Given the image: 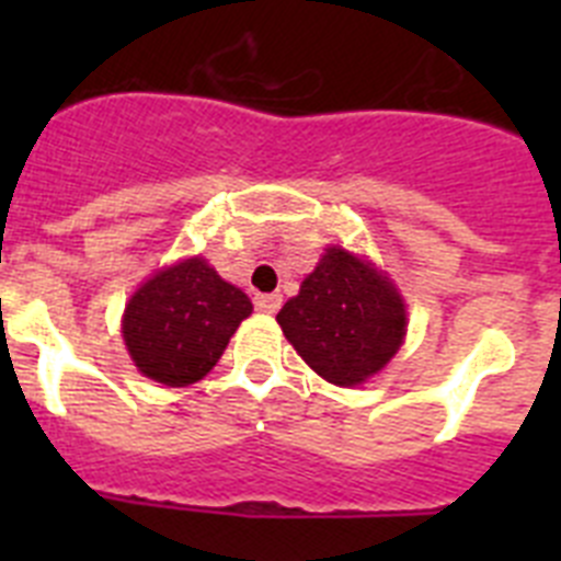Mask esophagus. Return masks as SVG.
Here are the masks:
<instances>
[{"mask_svg": "<svg viewBox=\"0 0 561 561\" xmlns=\"http://www.w3.org/2000/svg\"><path fill=\"white\" fill-rule=\"evenodd\" d=\"M255 309L261 311V314H275V311L280 309V295H257Z\"/></svg>", "mask_w": 561, "mask_h": 561, "instance_id": "obj_1", "label": "esophagus"}]
</instances>
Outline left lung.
Here are the masks:
<instances>
[{"label":"left lung","instance_id":"8db88e82","mask_svg":"<svg viewBox=\"0 0 561 561\" xmlns=\"http://www.w3.org/2000/svg\"><path fill=\"white\" fill-rule=\"evenodd\" d=\"M277 323L314 374L354 388L393 359L408 334V311L385 272L329 247L300 291L277 311Z\"/></svg>","mask_w":561,"mask_h":561}]
</instances>
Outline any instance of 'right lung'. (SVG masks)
Listing matches in <instances>:
<instances>
[{
  "label": "right lung",
  "instance_id": "obj_1",
  "mask_svg": "<svg viewBox=\"0 0 561 561\" xmlns=\"http://www.w3.org/2000/svg\"><path fill=\"white\" fill-rule=\"evenodd\" d=\"M250 314L244 291L205 257H185L134 291L123 311V342L142 376L185 388L210 374Z\"/></svg>",
  "mask_w": 561,
  "mask_h": 561
}]
</instances>
